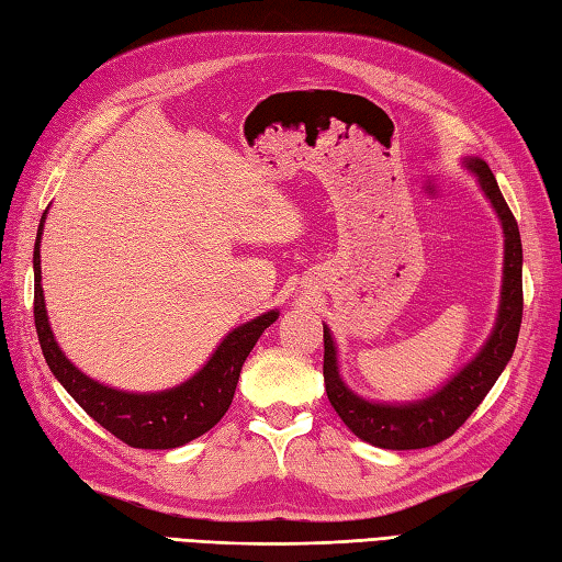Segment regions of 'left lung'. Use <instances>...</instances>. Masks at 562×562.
Listing matches in <instances>:
<instances>
[{"instance_id": "left-lung-1", "label": "left lung", "mask_w": 562, "mask_h": 562, "mask_svg": "<svg viewBox=\"0 0 562 562\" xmlns=\"http://www.w3.org/2000/svg\"><path fill=\"white\" fill-rule=\"evenodd\" d=\"M465 166L479 176L483 193L493 202L505 232L503 300H499L493 336L487 338L479 357L425 401L408 405L369 403L342 384L336 362V345H333L330 330L324 326V379L328 401L357 437L381 449H423L451 437L483 403L517 348L524 308L519 226L499 193L491 166L483 159H469Z\"/></svg>"}]
</instances>
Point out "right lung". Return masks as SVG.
<instances>
[{
    "label": "right lung",
    "instance_id": "right-lung-1",
    "mask_svg": "<svg viewBox=\"0 0 562 562\" xmlns=\"http://www.w3.org/2000/svg\"><path fill=\"white\" fill-rule=\"evenodd\" d=\"M43 222L45 212L33 248V318L43 357L55 379L93 420L130 447L176 449L190 439L205 435L229 411L246 357L254 350L262 330L274 324L278 312H268L234 328L220 342V348L210 357V362L181 386L161 393H127L109 389L99 384V381L89 379L87 374H81L63 355V350L57 348L53 338L41 288Z\"/></svg>",
    "mask_w": 562,
    "mask_h": 562
}]
</instances>
